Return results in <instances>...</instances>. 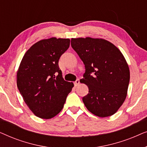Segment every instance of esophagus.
<instances>
[{"label": "esophagus", "mask_w": 147, "mask_h": 147, "mask_svg": "<svg viewBox=\"0 0 147 147\" xmlns=\"http://www.w3.org/2000/svg\"><path fill=\"white\" fill-rule=\"evenodd\" d=\"M74 86H75L76 87V86H78L80 84V80H77L76 82H74Z\"/></svg>", "instance_id": "esophagus-1"}]
</instances>
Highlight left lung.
<instances>
[{"mask_svg":"<svg viewBox=\"0 0 147 147\" xmlns=\"http://www.w3.org/2000/svg\"><path fill=\"white\" fill-rule=\"evenodd\" d=\"M71 45L85 65L81 83L89 92L82 98L89 111L98 117L113 115L126 98L129 67L123 54L101 38H71Z\"/></svg>","mask_w":147,"mask_h":147,"instance_id":"obj_1","label":"left lung"}]
</instances>
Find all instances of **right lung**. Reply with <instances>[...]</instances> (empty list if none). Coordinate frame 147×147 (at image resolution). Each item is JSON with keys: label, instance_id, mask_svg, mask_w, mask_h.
I'll list each match as a JSON object with an SVG mask.
<instances>
[{"label": "right lung", "instance_id": "add662e5", "mask_svg": "<svg viewBox=\"0 0 147 147\" xmlns=\"http://www.w3.org/2000/svg\"><path fill=\"white\" fill-rule=\"evenodd\" d=\"M69 43V39L40 40L27 50L21 60L17 74V87L37 117L50 119L59 114L74 87L72 82L63 80L58 65Z\"/></svg>", "mask_w": 147, "mask_h": 147}]
</instances>
